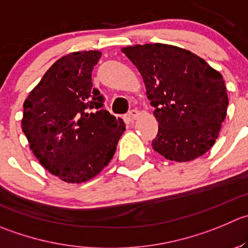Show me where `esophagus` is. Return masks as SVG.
<instances>
[{
  "label": "esophagus",
  "instance_id": "1",
  "mask_svg": "<svg viewBox=\"0 0 248 248\" xmlns=\"http://www.w3.org/2000/svg\"><path fill=\"white\" fill-rule=\"evenodd\" d=\"M139 115H140V112H139V110L137 109H132L131 111L128 112V116L131 117L132 120H137L139 117Z\"/></svg>",
  "mask_w": 248,
  "mask_h": 248
}]
</instances>
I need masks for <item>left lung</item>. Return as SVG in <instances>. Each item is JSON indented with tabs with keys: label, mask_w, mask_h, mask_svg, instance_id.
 <instances>
[{
	"label": "left lung",
	"mask_w": 248,
	"mask_h": 248,
	"mask_svg": "<svg viewBox=\"0 0 248 248\" xmlns=\"http://www.w3.org/2000/svg\"><path fill=\"white\" fill-rule=\"evenodd\" d=\"M122 52L143 76L158 121L154 150L167 160L186 162L216 143L227 116L223 76L190 50L170 45H137Z\"/></svg>",
	"instance_id": "left-lung-1"
}]
</instances>
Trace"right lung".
Instances as JSON below:
<instances>
[{"label":"right lung","mask_w":248,"mask_h":248,"mask_svg":"<svg viewBox=\"0 0 248 248\" xmlns=\"http://www.w3.org/2000/svg\"><path fill=\"white\" fill-rule=\"evenodd\" d=\"M99 50L74 52L47 70L24 102L21 128L41 165L66 183L95 177L114 156L124 124L93 88Z\"/></svg>","instance_id":"add662e5"}]
</instances>
